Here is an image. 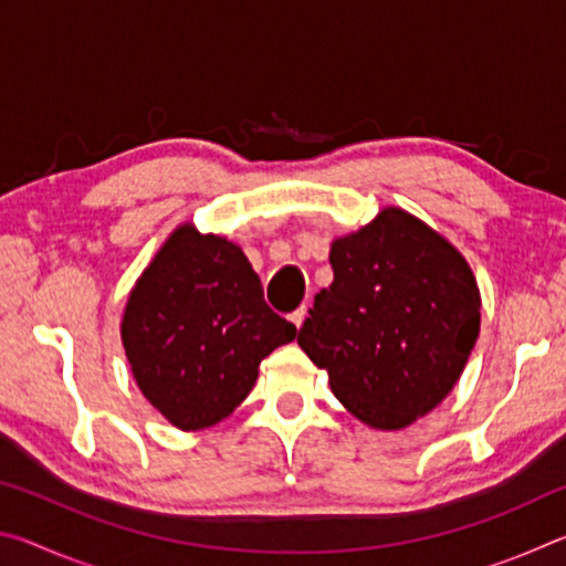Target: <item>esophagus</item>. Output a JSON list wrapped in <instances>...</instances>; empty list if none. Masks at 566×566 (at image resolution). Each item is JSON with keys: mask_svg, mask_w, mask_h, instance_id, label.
I'll return each instance as SVG.
<instances>
[{"mask_svg": "<svg viewBox=\"0 0 566 566\" xmlns=\"http://www.w3.org/2000/svg\"><path fill=\"white\" fill-rule=\"evenodd\" d=\"M304 317H306V310L302 306V310H296V312H292V314H290V322L294 324L296 329H300V327H302V322H304Z\"/></svg>", "mask_w": 566, "mask_h": 566, "instance_id": "esophagus-1", "label": "esophagus"}]
</instances>
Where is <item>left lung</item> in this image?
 <instances>
[{
    "mask_svg": "<svg viewBox=\"0 0 566 566\" xmlns=\"http://www.w3.org/2000/svg\"><path fill=\"white\" fill-rule=\"evenodd\" d=\"M334 282L300 347L344 409L381 432L415 424L454 389L479 337V286L462 252L401 207L337 237Z\"/></svg>",
    "mask_w": 566,
    "mask_h": 566,
    "instance_id": "obj_1",
    "label": "left lung"
}]
</instances>
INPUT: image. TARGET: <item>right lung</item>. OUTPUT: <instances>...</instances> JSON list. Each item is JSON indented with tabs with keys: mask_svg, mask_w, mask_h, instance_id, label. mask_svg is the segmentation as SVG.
I'll return each instance as SVG.
<instances>
[{
	"mask_svg": "<svg viewBox=\"0 0 566 566\" xmlns=\"http://www.w3.org/2000/svg\"><path fill=\"white\" fill-rule=\"evenodd\" d=\"M294 337V324L266 306L242 247L191 222L159 247L122 314L134 381L181 432L232 415L260 377V361Z\"/></svg>",
	"mask_w": 566,
	"mask_h": 566,
	"instance_id": "obj_1",
	"label": "right lung"
}]
</instances>
